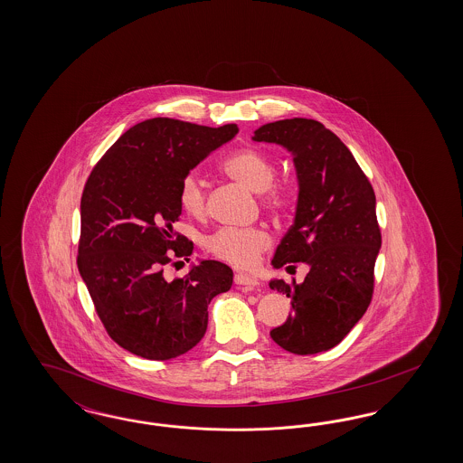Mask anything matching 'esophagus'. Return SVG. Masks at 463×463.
Masks as SVG:
<instances>
[{"mask_svg":"<svg viewBox=\"0 0 463 463\" xmlns=\"http://www.w3.org/2000/svg\"><path fill=\"white\" fill-rule=\"evenodd\" d=\"M234 281H236V285H239L244 290H254L256 287H260V281L252 279L250 275H246V273H236L234 275Z\"/></svg>","mask_w":463,"mask_h":463,"instance_id":"obj_1","label":"esophagus"}]
</instances>
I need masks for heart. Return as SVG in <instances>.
I'll use <instances>...</instances> for the list:
<instances>
[{"label": "heart", "mask_w": 463, "mask_h": 463, "mask_svg": "<svg viewBox=\"0 0 463 463\" xmlns=\"http://www.w3.org/2000/svg\"><path fill=\"white\" fill-rule=\"evenodd\" d=\"M222 169L234 180L261 194V203L267 211L283 215L294 209L292 188L275 183V163L263 151L254 147L238 149L225 157ZM178 203L184 213L196 219L207 211L205 184L195 173L183 176L178 186ZM269 244L271 236L265 227H221L205 238V250L212 256L238 268L254 267Z\"/></svg>", "instance_id": "b5f03b06"}]
</instances>
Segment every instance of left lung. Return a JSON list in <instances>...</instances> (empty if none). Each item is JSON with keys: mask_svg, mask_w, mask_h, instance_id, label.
Returning <instances> with one entry per match:
<instances>
[{"mask_svg": "<svg viewBox=\"0 0 463 463\" xmlns=\"http://www.w3.org/2000/svg\"><path fill=\"white\" fill-rule=\"evenodd\" d=\"M252 140L288 149L298 180L294 224L271 265L308 267L302 283L269 281V288L292 298L294 308L269 336L295 354L331 350L372 302L382 246L373 188L350 149L317 120L271 122L254 130Z\"/></svg>", "mask_w": 463, "mask_h": 463, "instance_id": "obj_1", "label": "left lung"}]
</instances>
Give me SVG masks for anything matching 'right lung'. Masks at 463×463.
Masks as SVG:
<instances>
[{
    "mask_svg": "<svg viewBox=\"0 0 463 463\" xmlns=\"http://www.w3.org/2000/svg\"><path fill=\"white\" fill-rule=\"evenodd\" d=\"M166 117L130 127L88 176L81 196L78 269L109 336L146 360L192 350L207 307L232 285V269L205 260L168 281L165 267L194 251L173 224L183 176L238 134Z\"/></svg>",
    "mask_w": 463,
    "mask_h": 463,
    "instance_id": "right-lung-1",
    "label": "right lung"
}]
</instances>
